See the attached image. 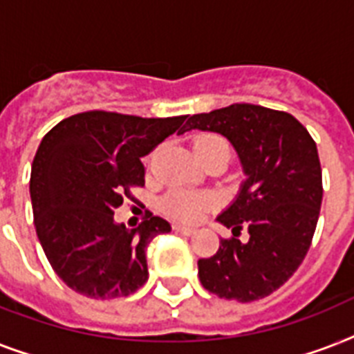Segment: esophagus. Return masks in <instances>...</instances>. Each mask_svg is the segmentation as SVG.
<instances>
[{"label": "esophagus", "mask_w": 354, "mask_h": 354, "mask_svg": "<svg viewBox=\"0 0 354 354\" xmlns=\"http://www.w3.org/2000/svg\"><path fill=\"white\" fill-rule=\"evenodd\" d=\"M174 232L182 233V235H193V233H194V227L182 226V224H174Z\"/></svg>", "instance_id": "34e87169"}]
</instances>
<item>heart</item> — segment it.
I'll return each mask as SVG.
<instances>
[{"instance_id": "1", "label": "heart", "mask_w": 354, "mask_h": 354, "mask_svg": "<svg viewBox=\"0 0 354 354\" xmlns=\"http://www.w3.org/2000/svg\"><path fill=\"white\" fill-rule=\"evenodd\" d=\"M211 150V149H222L230 152V145L224 138L215 136V133H205L202 138L196 139L194 150ZM211 205V198L207 194L191 193V191H182V189H174L167 194L163 200V207L171 216L183 222L196 221L202 213Z\"/></svg>"}]
</instances>
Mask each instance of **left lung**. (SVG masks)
<instances>
[{
  "label": "left lung",
  "instance_id": "obj_1",
  "mask_svg": "<svg viewBox=\"0 0 354 354\" xmlns=\"http://www.w3.org/2000/svg\"><path fill=\"white\" fill-rule=\"evenodd\" d=\"M189 130L222 133L244 172L236 196L216 216L235 236L200 259V283L224 299H263L290 279L313 242L324 196L316 143L290 113L257 104L196 113ZM241 229L250 235L244 243L236 239Z\"/></svg>",
  "mask_w": 354,
  "mask_h": 354
}]
</instances>
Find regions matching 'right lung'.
<instances>
[{
	"label": "right lung",
	"mask_w": 354,
	"mask_h": 354,
	"mask_svg": "<svg viewBox=\"0 0 354 354\" xmlns=\"http://www.w3.org/2000/svg\"><path fill=\"white\" fill-rule=\"evenodd\" d=\"M187 115L143 119L84 112L44 136L30 169L35 227L60 279L86 297L130 296L149 279L147 246L171 232L161 216L128 230L113 218L133 187L145 185L141 158L171 133L185 132Z\"/></svg>",
	"instance_id": "obj_1"
}]
</instances>
